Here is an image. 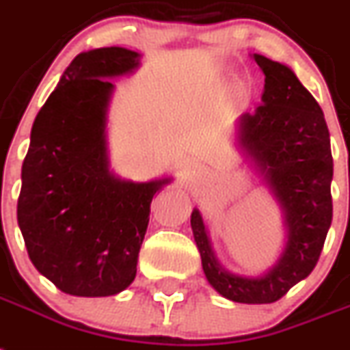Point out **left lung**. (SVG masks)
Instances as JSON below:
<instances>
[{
  "label": "left lung",
  "instance_id": "8db88e82",
  "mask_svg": "<svg viewBox=\"0 0 350 350\" xmlns=\"http://www.w3.org/2000/svg\"><path fill=\"white\" fill-rule=\"evenodd\" d=\"M265 73L261 105L238 120V144L284 215L286 245L267 273H230L216 259L198 209L191 229L209 284L241 304H270L313 272L333 220V155L327 123L311 92L288 66L254 53Z\"/></svg>",
  "mask_w": 350,
  "mask_h": 350
}]
</instances>
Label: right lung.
I'll list each match as a JSON object with an SVG mask.
<instances>
[{
	"label": "right lung",
	"instance_id": "obj_1",
	"mask_svg": "<svg viewBox=\"0 0 350 350\" xmlns=\"http://www.w3.org/2000/svg\"><path fill=\"white\" fill-rule=\"evenodd\" d=\"M139 57L120 46L77 55L31 126L17 224L33 267L69 295H116L134 281L150 204L172 180H123L109 168V78Z\"/></svg>",
	"mask_w": 350,
	"mask_h": 350
}]
</instances>
